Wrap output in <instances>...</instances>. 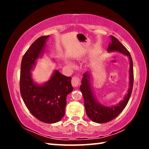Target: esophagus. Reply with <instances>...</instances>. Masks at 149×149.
<instances>
[{"instance_id":"obj_1","label":"esophagus","mask_w":149,"mask_h":149,"mask_svg":"<svg viewBox=\"0 0 149 149\" xmlns=\"http://www.w3.org/2000/svg\"><path fill=\"white\" fill-rule=\"evenodd\" d=\"M79 82H80V79L79 78L77 77V76H74L72 77V85L75 87H77L78 85H79Z\"/></svg>"}]
</instances>
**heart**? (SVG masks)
Wrapping results in <instances>:
<instances>
[{
	"mask_svg": "<svg viewBox=\"0 0 149 149\" xmlns=\"http://www.w3.org/2000/svg\"><path fill=\"white\" fill-rule=\"evenodd\" d=\"M68 62V64H70V62Z\"/></svg>",
	"mask_w": 149,
	"mask_h": 149,
	"instance_id": "1",
	"label": "heart"
}]
</instances>
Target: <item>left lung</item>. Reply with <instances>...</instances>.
Instances as JSON below:
<instances>
[{"instance_id": "8db88e82", "label": "left lung", "mask_w": 149, "mask_h": 149, "mask_svg": "<svg viewBox=\"0 0 149 149\" xmlns=\"http://www.w3.org/2000/svg\"><path fill=\"white\" fill-rule=\"evenodd\" d=\"M110 39L111 42L108 45L107 51L108 52H119L120 53L126 55L130 60L129 88L127 90V93L125 95L122 100H121L117 104L107 107L100 104L96 99L91 84V73L86 72L83 75L84 77L81 80V85L79 89L84 97L86 114L93 122L99 123L110 122L116 118L122 112L129 101L133 86V60L130 53L116 37L110 36Z\"/></svg>"}]
</instances>
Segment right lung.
Returning a JSON list of instances; mask_svg holds the SVG:
<instances>
[{"mask_svg":"<svg viewBox=\"0 0 149 149\" xmlns=\"http://www.w3.org/2000/svg\"><path fill=\"white\" fill-rule=\"evenodd\" d=\"M49 35L42 36L33 42L22 58L20 70V93L27 109L42 122H59L65 114L66 97L74 88L71 77L54 70L49 81L42 84L34 82L31 70L41 57Z\"/></svg>","mask_w":149,"mask_h":149,"instance_id":"add662e5","label":"right lung"}]
</instances>
